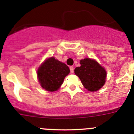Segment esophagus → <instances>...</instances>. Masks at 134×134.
I'll return each instance as SVG.
<instances>
[{
    "instance_id": "34e87169",
    "label": "esophagus",
    "mask_w": 134,
    "mask_h": 134,
    "mask_svg": "<svg viewBox=\"0 0 134 134\" xmlns=\"http://www.w3.org/2000/svg\"><path fill=\"white\" fill-rule=\"evenodd\" d=\"M70 70L71 73L74 72V67H73V66H70Z\"/></svg>"
}]
</instances>
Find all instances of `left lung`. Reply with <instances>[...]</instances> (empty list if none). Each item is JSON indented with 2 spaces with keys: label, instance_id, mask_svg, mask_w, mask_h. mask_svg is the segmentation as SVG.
Here are the masks:
<instances>
[{
  "label": "left lung",
  "instance_id": "1",
  "mask_svg": "<svg viewBox=\"0 0 134 134\" xmlns=\"http://www.w3.org/2000/svg\"><path fill=\"white\" fill-rule=\"evenodd\" d=\"M81 66L74 69L85 88L93 92L100 89L104 85L106 79V71L97 62L90 58L80 61Z\"/></svg>",
  "mask_w": 134,
  "mask_h": 134
}]
</instances>
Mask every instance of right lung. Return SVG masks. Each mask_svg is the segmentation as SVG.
I'll use <instances>...</instances> for the list:
<instances>
[{
  "mask_svg": "<svg viewBox=\"0 0 134 134\" xmlns=\"http://www.w3.org/2000/svg\"><path fill=\"white\" fill-rule=\"evenodd\" d=\"M69 73L70 69L67 65L52 57L47 59L39 68L37 77L42 88L52 92L60 88Z\"/></svg>",
  "mask_w": 134,
  "mask_h": 134,
  "instance_id": "obj_1",
  "label": "right lung"
}]
</instances>
